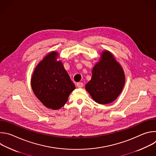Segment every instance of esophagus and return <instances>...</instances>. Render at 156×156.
<instances>
[{"instance_id": "esophagus-1", "label": "esophagus", "mask_w": 156, "mask_h": 156, "mask_svg": "<svg viewBox=\"0 0 156 156\" xmlns=\"http://www.w3.org/2000/svg\"><path fill=\"white\" fill-rule=\"evenodd\" d=\"M76 85L78 87H82L83 86V83L82 82H78L76 83Z\"/></svg>"}]
</instances>
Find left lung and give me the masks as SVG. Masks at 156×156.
I'll return each instance as SVG.
<instances>
[{
  "mask_svg": "<svg viewBox=\"0 0 156 156\" xmlns=\"http://www.w3.org/2000/svg\"><path fill=\"white\" fill-rule=\"evenodd\" d=\"M125 82L120 65L108 51H104L100 61L92 71L91 80L85 86L94 101L107 104L115 101L121 93Z\"/></svg>",
  "mask_w": 156,
  "mask_h": 156,
  "instance_id": "obj_1",
  "label": "left lung"
}]
</instances>
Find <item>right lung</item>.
I'll return each instance as SVG.
<instances>
[{"mask_svg": "<svg viewBox=\"0 0 156 156\" xmlns=\"http://www.w3.org/2000/svg\"><path fill=\"white\" fill-rule=\"evenodd\" d=\"M58 54L52 52L37 65L31 78L36 96L46 107L57 110L63 106L75 85L65 70Z\"/></svg>", "mask_w": 156, "mask_h": 156, "instance_id": "add662e5", "label": "right lung"}]
</instances>
